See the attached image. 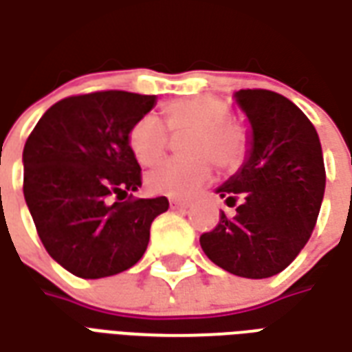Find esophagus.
Segmentation results:
<instances>
[{
  "label": "esophagus",
  "instance_id": "1",
  "mask_svg": "<svg viewBox=\"0 0 352 352\" xmlns=\"http://www.w3.org/2000/svg\"><path fill=\"white\" fill-rule=\"evenodd\" d=\"M169 207H171V209H175V211H186V209L190 207V204H186V201H183V199L171 198L169 199Z\"/></svg>",
  "mask_w": 352,
  "mask_h": 352
}]
</instances>
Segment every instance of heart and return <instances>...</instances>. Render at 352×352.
I'll list each match as a JSON object with an SVG mask.
<instances>
[{
    "mask_svg": "<svg viewBox=\"0 0 352 352\" xmlns=\"http://www.w3.org/2000/svg\"><path fill=\"white\" fill-rule=\"evenodd\" d=\"M168 130H188L184 138V158L162 162L148 171L145 183L148 192L188 198L206 186L211 179V160L214 166L236 168L245 154L243 128L228 118V105L217 96L201 94L169 101L162 109ZM168 133L164 124L146 115L131 126L128 145L141 166H153L166 151Z\"/></svg>",
    "mask_w": 352,
    "mask_h": 352,
    "instance_id": "obj_1",
    "label": "heart"
}]
</instances>
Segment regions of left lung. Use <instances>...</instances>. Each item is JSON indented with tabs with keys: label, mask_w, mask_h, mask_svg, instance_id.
I'll return each instance as SVG.
<instances>
[{
	"label": "left lung",
	"mask_w": 352,
	"mask_h": 352,
	"mask_svg": "<svg viewBox=\"0 0 352 352\" xmlns=\"http://www.w3.org/2000/svg\"><path fill=\"white\" fill-rule=\"evenodd\" d=\"M234 98L251 124L249 151L217 194L236 209L222 211L199 245L222 270L265 279L309 241L324 198V160L315 126L285 96L239 90Z\"/></svg>",
	"instance_id": "left-lung-1"
}]
</instances>
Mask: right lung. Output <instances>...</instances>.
Listing matches in <instances>:
<instances>
[{"mask_svg": "<svg viewBox=\"0 0 352 352\" xmlns=\"http://www.w3.org/2000/svg\"><path fill=\"white\" fill-rule=\"evenodd\" d=\"M156 96L107 90L58 101L30 133L24 198L45 249L82 279L130 270L145 254L151 224L168 198L126 199L141 186V168L128 145L133 124ZM117 194L119 201L108 204Z\"/></svg>", "mask_w": 352, "mask_h": 352, "instance_id": "right-lung-1", "label": "right lung"}]
</instances>
